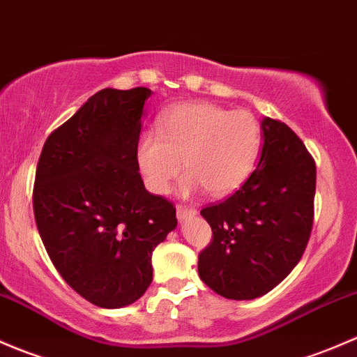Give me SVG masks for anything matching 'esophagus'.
<instances>
[{"instance_id":"1","label":"esophagus","mask_w":357,"mask_h":357,"mask_svg":"<svg viewBox=\"0 0 357 357\" xmlns=\"http://www.w3.org/2000/svg\"><path fill=\"white\" fill-rule=\"evenodd\" d=\"M197 215V209L196 208H189V206H182L178 204L177 206V218L180 222H183V220L187 218H192V216Z\"/></svg>"}]
</instances>
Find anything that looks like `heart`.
I'll return each instance as SVG.
<instances>
[{
    "mask_svg": "<svg viewBox=\"0 0 357 357\" xmlns=\"http://www.w3.org/2000/svg\"><path fill=\"white\" fill-rule=\"evenodd\" d=\"M261 148V125L244 109L211 102H187L165 113L156 128L137 139L139 170L146 187L167 194L183 167V196L208 189L213 196L234 192L251 175Z\"/></svg>",
    "mask_w": 357,
    "mask_h": 357,
    "instance_id": "b5f03b06",
    "label": "heart"
}]
</instances>
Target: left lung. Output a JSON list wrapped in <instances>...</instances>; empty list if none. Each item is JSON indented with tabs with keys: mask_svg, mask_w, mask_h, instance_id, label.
I'll return each instance as SVG.
<instances>
[{
	"mask_svg": "<svg viewBox=\"0 0 357 357\" xmlns=\"http://www.w3.org/2000/svg\"><path fill=\"white\" fill-rule=\"evenodd\" d=\"M256 170L230 197L201 209L213 238L201 251V280L220 296L249 301L277 287L310 241L316 165L280 120L263 119Z\"/></svg>",
	"mask_w": 357,
	"mask_h": 357,
	"instance_id": "obj_1",
	"label": "left lung"
}]
</instances>
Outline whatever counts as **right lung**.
Instances as JSON below:
<instances>
[{"label": "right lung", "mask_w": 357, "mask_h": 357, "mask_svg": "<svg viewBox=\"0 0 357 357\" xmlns=\"http://www.w3.org/2000/svg\"><path fill=\"white\" fill-rule=\"evenodd\" d=\"M148 87L102 89L51 132L34 182L39 235L58 273L94 306L135 303L153 280L154 248L175 206L146 190L137 139Z\"/></svg>", "instance_id": "right-lung-1"}]
</instances>
